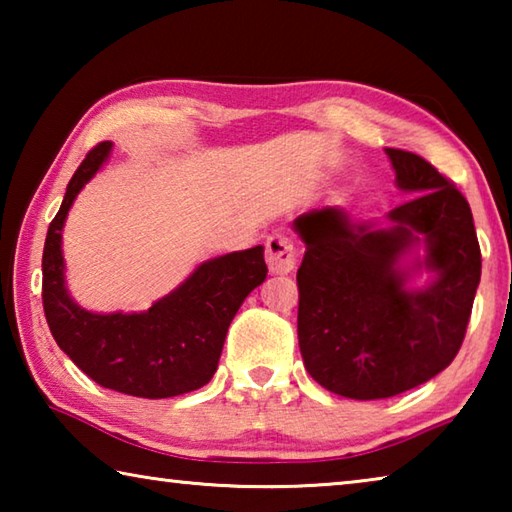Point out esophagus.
<instances>
[{
    "label": "esophagus",
    "instance_id": "1",
    "mask_svg": "<svg viewBox=\"0 0 512 512\" xmlns=\"http://www.w3.org/2000/svg\"><path fill=\"white\" fill-rule=\"evenodd\" d=\"M298 253L293 241L284 235V232H273L266 239V264L271 268V273L287 275L296 268Z\"/></svg>",
    "mask_w": 512,
    "mask_h": 512
}]
</instances>
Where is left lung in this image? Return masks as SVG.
Masks as SVG:
<instances>
[{
    "label": "left lung",
    "mask_w": 512,
    "mask_h": 512,
    "mask_svg": "<svg viewBox=\"0 0 512 512\" xmlns=\"http://www.w3.org/2000/svg\"><path fill=\"white\" fill-rule=\"evenodd\" d=\"M397 187L411 198L388 212V228L350 223L339 207L300 214L298 343L320 386L350 400H384L424 384L461 350L481 280L470 203L433 164L386 149ZM423 239L427 290L405 287L402 254Z\"/></svg>",
    "instance_id": "obj_1"
}]
</instances>
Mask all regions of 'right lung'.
Instances as JSON below:
<instances>
[{
    "mask_svg": "<svg viewBox=\"0 0 512 512\" xmlns=\"http://www.w3.org/2000/svg\"><path fill=\"white\" fill-rule=\"evenodd\" d=\"M112 142L88 151L69 180L42 253V307L58 348L103 388L146 400L192 393L212 379L241 302L266 280L264 248L214 257L176 291L140 314H92L69 298L63 225L83 185L108 160Z\"/></svg>",
    "mask_w": 512,
    "mask_h": 512,
    "instance_id": "add662e5",
    "label": "right lung"
}]
</instances>
